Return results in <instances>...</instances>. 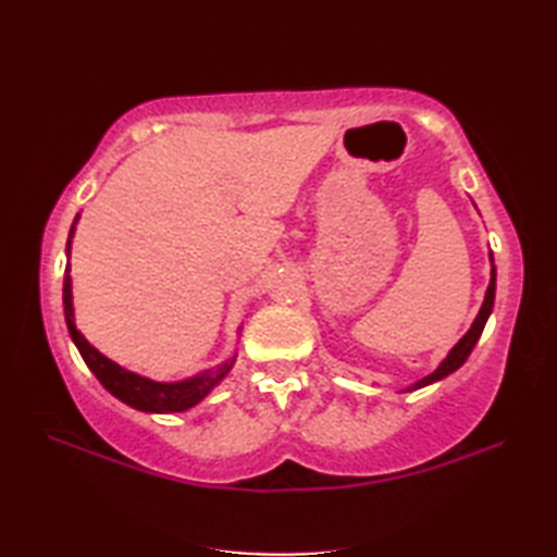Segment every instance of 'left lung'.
Segmentation results:
<instances>
[{
    "label": "left lung",
    "instance_id": "obj_1",
    "mask_svg": "<svg viewBox=\"0 0 557 557\" xmlns=\"http://www.w3.org/2000/svg\"><path fill=\"white\" fill-rule=\"evenodd\" d=\"M493 301H495V265H493V253H491V282H488L486 297H483L479 315L474 318V323H471V327L467 330V335L461 337L457 345L447 351V357L441 361V366H437L433 373L421 377V381H417V383L401 387L399 393H411V389H419V387H425V385H431V383H437V381H443V377H447L449 373H455L459 366L469 359L471 349L476 347V342H479V337L483 333V327H486V321H488V315L493 311Z\"/></svg>",
    "mask_w": 557,
    "mask_h": 557
}]
</instances>
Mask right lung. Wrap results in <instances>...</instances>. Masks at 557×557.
<instances>
[{
    "label": "right lung",
    "instance_id": "obj_1",
    "mask_svg": "<svg viewBox=\"0 0 557 557\" xmlns=\"http://www.w3.org/2000/svg\"><path fill=\"white\" fill-rule=\"evenodd\" d=\"M81 215H76L74 224H71L69 232V242H66V256H71V239H74L76 232V222ZM64 318H66V327L69 335L74 339L76 349L81 351L83 361H86L92 375L98 377L102 387L108 389L110 395H114L124 405L134 407L138 411H148V413H174V411H186L196 407L198 401H203L212 389H215L227 373L232 371L234 359L222 361L212 369L200 371L191 377H184V381H174V383H160L152 381V377L138 375L134 371H126L124 366L114 363L112 359L104 357L90 342L81 335V330L76 327V318H74V297H71V275H69V265L64 272ZM242 333V327H239Z\"/></svg>",
    "mask_w": 557,
    "mask_h": 557
}]
</instances>
